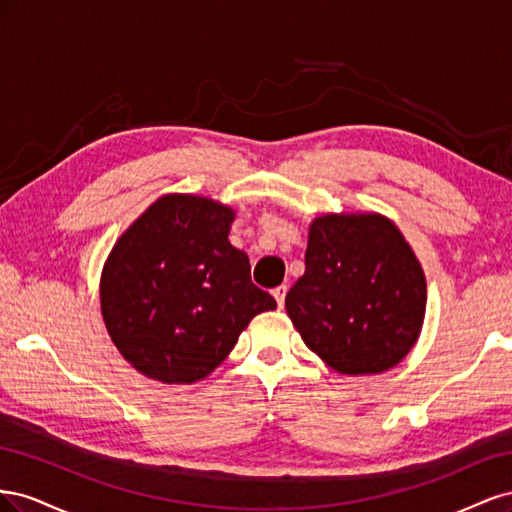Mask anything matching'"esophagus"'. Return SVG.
Listing matches in <instances>:
<instances>
[{
  "mask_svg": "<svg viewBox=\"0 0 512 512\" xmlns=\"http://www.w3.org/2000/svg\"><path fill=\"white\" fill-rule=\"evenodd\" d=\"M286 292H288V288H286V286H277V288H273V297H275V301H277V305H280V307H284Z\"/></svg>",
  "mask_w": 512,
  "mask_h": 512,
  "instance_id": "1",
  "label": "esophagus"
}]
</instances>
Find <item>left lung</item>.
I'll return each mask as SVG.
<instances>
[{"label":"left lung","mask_w":512,"mask_h":512,"mask_svg":"<svg viewBox=\"0 0 512 512\" xmlns=\"http://www.w3.org/2000/svg\"><path fill=\"white\" fill-rule=\"evenodd\" d=\"M427 282L401 230L384 215L327 213L309 224L305 273L286 312L305 346L346 376L395 367L423 329Z\"/></svg>","instance_id":"obj_1"}]
</instances>
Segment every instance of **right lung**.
Wrapping results in <instances>:
<instances>
[{
  "label": "right lung",
  "mask_w": 512,
  "mask_h": 512,
  "mask_svg": "<svg viewBox=\"0 0 512 512\" xmlns=\"http://www.w3.org/2000/svg\"><path fill=\"white\" fill-rule=\"evenodd\" d=\"M235 211L213 198L164 194L123 232L100 277L113 344L164 384L207 378L250 320L275 309L252 284L250 258L228 241Z\"/></svg>",
  "instance_id": "right-lung-1"
}]
</instances>
